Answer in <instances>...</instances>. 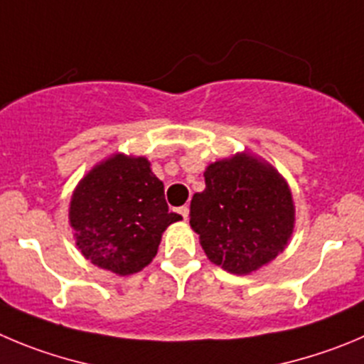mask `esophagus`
Segmentation results:
<instances>
[{
  "mask_svg": "<svg viewBox=\"0 0 364 364\" xmlns=\"http://www.w3.org/2000/svg\"><path fill=\"white\" fill-rule=\"evenodd\" d=\"M178 213L183 217V219H186V217H188V206H179Z\"/></svg>",
  "mask_w": 364,
  "mask_h": 364,
  "instance_id": "34e87169",
  "label": "esophagus"
}]
</instances>
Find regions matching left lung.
<instances>
[{
	"label": "left lung",
	"instance_id": "obj_1",
	"mask_svg": "<svg viewBox=\"0 0 364 364\" xmlns=\"http://www.w3.org/2000/svg\"><path fill=\"white\" fill-rule=\"evenodd\" d=\"M193 193L190 226L217 266L247 274L273 260L293 233L291 192L273 166L246 154L215 161Z\"/></svg>",
	"mask_w": 364,
	"mask_h": 364
}]
</instances>
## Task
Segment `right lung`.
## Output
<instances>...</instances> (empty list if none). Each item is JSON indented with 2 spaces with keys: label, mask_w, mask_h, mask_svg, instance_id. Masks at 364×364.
I'll return each mask as SVG.
<instances>
[{
  "label": "right lung",
  "mask_w": 364,
  "mask_h": 364,
  "mask_svg": "<svg viewBox=\"0 0 364 364\" xmlns=\"http://www.w3.org/2000/svg\"><path fill=\"white\" fill-rule=\"evenodd\" d=\"M179 219L168 212L151 163L122 154L95 166L70 206L79 250L95 266L117 274L144 269L158 253L166 226Z\"/></svg>",
  "instance_id": "obj_1"
}]
</instances>
